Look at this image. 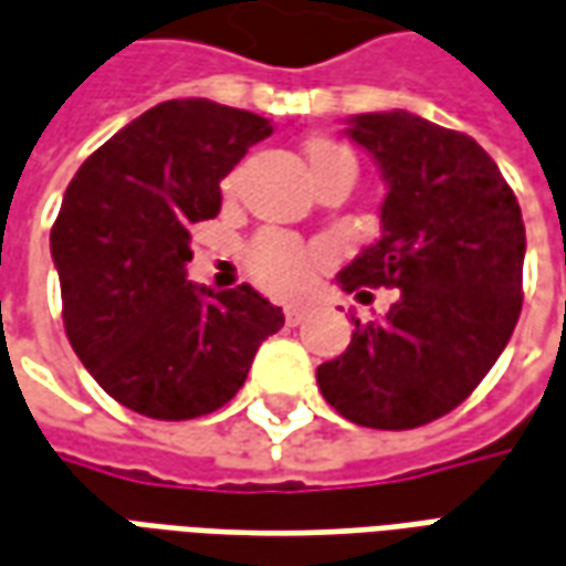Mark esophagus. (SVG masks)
<instances>
[{"label":"esophagus","instance_id":"esophagus-1","mask_svg":"<svg viewBox=\"0 0 566 566\" xmlns=\"http://www.w3.org/2000/svg\"><path fill=\"white\" fill-rule=\"evenodd\" d=\"M304 316H307V307H302V304H290V307H286V323H290V326L304 323Z\"/></svg>","mask_w":566,"mask_h":566}]
</instances>
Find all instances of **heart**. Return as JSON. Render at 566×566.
<instances>
[{
    "mask_svg": "<svg viewBox=\"0 0 566 566\" xmlns=\"http://www.w3.org/2000/svg\"><path fill=\"white\" fill-rule=\"evenodd\" d=\"M304 155H307V164H311V174H319V170L335 167V164H354L356 167L350 148H344L328 136L307 139ZM228 186H231V179H226V188ZM247 268L255 276V283L268 292L295 295V292L307 286V280L314 274L316 255L304 247L302 240L290 238L283 231H264V234L252 240L250 250H247Z\"/></svg>",
    "mask_w": 566,
    "mask_h": 566,
    "instance_id": "1",
    "label": "heart"
}]
</instances>
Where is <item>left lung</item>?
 I'll use <instances>...</instances> for the list:
<instances>
[{
	"instance_id": "left-lung-1",
	"label": "left lung",
	"mask_w": 566,
	"mask_h": 566,
	"mask_svg": "<svg viewBox=\"0 0 566 566\" xmlns=\"http://www.w3.org/2000/svg\"><path fill=\"white\" fill-rule=\"evenodd\" d=\"M350 139L387 179L380 240L338 274L371 302L396 290L387 316L356 323L350 347L316 368L340 418L415 430L475 390L521 314L524 222L515 191L472 136L405 109L356 115Z\"/></svg>"
}]
</instances>
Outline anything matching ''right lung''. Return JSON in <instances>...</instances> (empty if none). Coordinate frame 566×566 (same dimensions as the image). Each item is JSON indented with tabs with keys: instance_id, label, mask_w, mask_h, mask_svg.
Instances as JSON below:
<instances>
[{
	"instance_id": "obj_1",
	"label": "right lung",
	"mask_w": 566,
	"mask_h": 566,
	"mask_svg": "<svg viewBox=\"0 0 566 566\" xmlns=\"http://www.w3.org/2000/svg\"><path fill=\"white\" fill-rule=\"evenodd\" d=\"M271 122L212 99H167L87 158L51 228L63 328L115 402L155 420L203 418L234 399L283 311L252 286H191V226Z\"/></svg>"
}]
</instances>
